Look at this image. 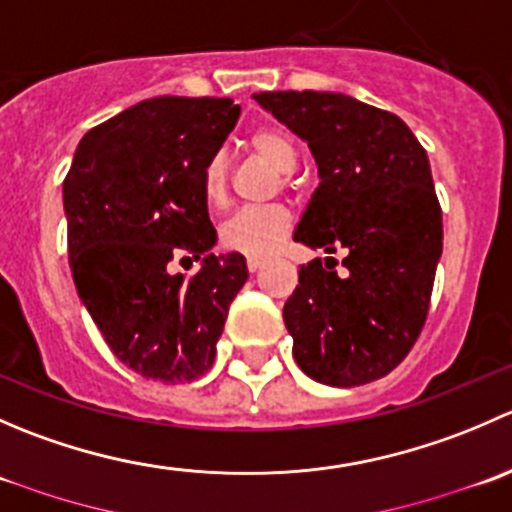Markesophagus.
<instances>
[{
	"label": "esophagus",
	"mask_w": 512,
	"mask_h": 512,
	"mask_svg": "<svg viewBox=\"0 0 512 512\" xmlns=\"http://www.w3.org/2000/svg\"><path fill=\"white\" fill-rule=\"evenodd\" d=\"M262 267V260L260 257H247V270L250 272H257Z\"/></svg>",
	"instance_id": "esophagus-1"
}]
</instances>
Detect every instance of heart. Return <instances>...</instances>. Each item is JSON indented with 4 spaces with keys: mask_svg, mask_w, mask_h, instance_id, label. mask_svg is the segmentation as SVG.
I'll list each match as a JSON object with an SVG mask.
<instances>
[{
    "mask_svg": "<svg viewBox=\"0 0 512 512\" xmlns=\"http://www.w3.org/2000/svg\"><path fill=\"white\" fill-rule=\"evenodd\" d=\"M247 148L257 160L270 165L275 173L289 175L297 168V146L292 136L280 126H260L247 136ZM287 183V178H285ZM203 195L213 210L225 208L230 198L227 183V163L223 156L208 158L203 168ZM292 230V213L280 203L245 208L220 230V242L225 250L240 252L247 257H267Z\"/></svg>",
    "mask_w": 512,
    "mask_h": 512,
    "instance_id": "b5f03b06",
    "label": "heart"
}]
</instances>
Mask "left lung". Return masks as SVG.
<instances>
[{"label": "left lung", "instance_id": "1", "mask_svg": "<svg viewBox=\"0 0 512 512\" xmlns=\"http://www.w3.org/2000/svg\"><path fill=\"white\" fill-rule=\"evenodd\" d=\"M257 103L304 138L319 165L294 240L327 252L299 267L285 302L299 369L319 384L361 386L416 344L443 250L441 203L421 143L399 116L332 91H262Z\"/></svg>", "mask_w": 512, "mask_h": 512}]
</instances>
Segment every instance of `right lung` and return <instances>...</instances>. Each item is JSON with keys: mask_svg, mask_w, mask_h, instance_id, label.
Returning a JSON list of instances; mask_svg holds the SVG:
<instances>
[{"mask_svg": "<svg viewBox=\"0 0 512 512\" xmlns=\"http://www.w3.org/2000/svg\"><path fill=\"white\" fill-rule=\"evenodd\" d=\"M230 98L158 96L98 123L64 178L69 265L111 352L136 374L185 384L213 366L245 257H215L203 168L235 128ZM204 257L195 276L173 259Z\"/></svg>", "mask_w": 512, "mask_h": 512, "instance_id": "add662e5", "label": "right lung"}]
</instances>
